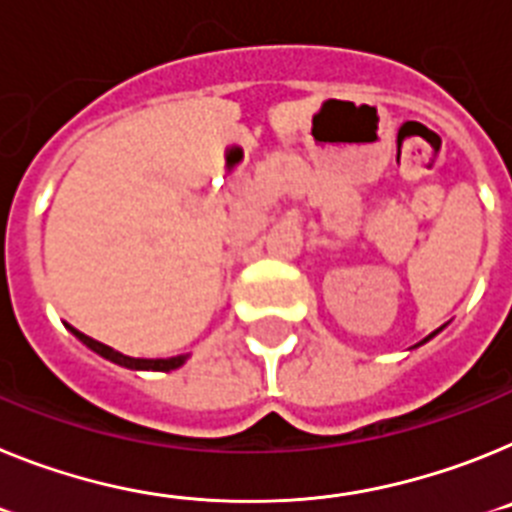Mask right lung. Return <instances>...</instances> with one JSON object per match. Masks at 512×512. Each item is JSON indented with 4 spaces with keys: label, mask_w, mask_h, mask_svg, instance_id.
Instances as JSON below:
<instances>
[{
    "label": "right lung",
    "mask_w": 512,
    "mask_h": 512,
    "mask_svg": "<svg viewBox=\"0 0 512 512\" xmlns=\"http://www.w3.org/2000/svg\"><path fill=\"white\" fill-rule=\"evenodd\" d=\"M71 332H74V335H77L79 340L87 345V348L95 350L97 355H102V358H108V361L118 363V366H123V368H131V371H172V368H177V366H182V363H185V355H177V358H157V361H144V358H128V355L118 353V350L108 348V345H102V342H97V340H92V337L82 335V332L74 330V327H71Z\"/></svg>",
    "instance_id": "right-lung-1"
}]
</instances>
